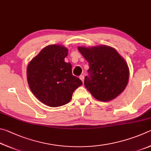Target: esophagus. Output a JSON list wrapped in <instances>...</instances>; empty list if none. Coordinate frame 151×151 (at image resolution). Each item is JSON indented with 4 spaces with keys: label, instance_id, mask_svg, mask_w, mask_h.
Instances as JSON below:
<instances>
[{
    "label": "esophagus",
    "instance_id": "1",
    "mask_svg": "<svg viewBox=\"0 0 151 151\" xmlns=\"http://www.w3.org/2000/svg\"><path fill=\"white\" fill-rule=\"evenodd\" d=\"M80 80L82 81V82L83 83V81H84V76L83 75H81L80 76Z\"/></svg>",
    "mask_w": 151,
    "mask_h": 151
}]
</instances>
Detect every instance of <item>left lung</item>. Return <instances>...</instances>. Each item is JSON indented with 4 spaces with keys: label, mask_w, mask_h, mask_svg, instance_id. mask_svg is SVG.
Here are the masks:
<instances>
[{
    "label": "left lung",
    "mask_w": 151,
    "mask_h": 151,
    "mask_svg": "<svg viewBox=\"0 0 151 151\" xmlns=\"http://www.w3.org/2000/svg\"><path fill=\"white\" fill-rule=\"evenodd\" d=\"M88 61L89 76L84 86L96 99L109 101L122 93L128 83L129 70L125 60L112 47H78Z\"/></svg>",
    "instance_id": "1"
}]
</instances>
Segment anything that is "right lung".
<instances>
[{"mask_svg": "<svg viewBox=\"0 0 151 151\" xmlns=\"http://www.w3.org/2000/svg\"><path fill=\"white\" fill-rule=\"evenodd\" d=\"M65 47L49 45L44 47L27 66V80L32 92L40 101L52 107L68 104L73 92L82 85L73 76L70 63L64 58L68 54Z\"/></svg>", "mask_w": 151, "mask_h": 151, "instance_id": "obj_1", "label": "right lung"}]
</instances>
